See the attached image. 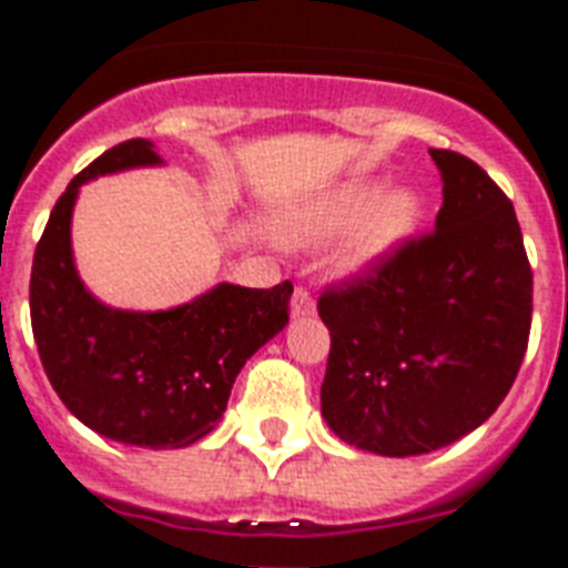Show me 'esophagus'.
Wrapping results in <instances>:
<instances>
[{"mask_svg": "<svg viewBox=\"0 0 568 568\" xmlns=\"http://www.w3.org/2000/svg\"><path fill=\"white\" fill-rule=\"evenodd\" d=\"M315 312V297L303 288V285H297L292 294V315L294 317H306Z\"/></svg>", "mask_w": 568, "mask_h": 568, "instance_id": "esophagus-1", "label": "esophagus"}]
</instances>
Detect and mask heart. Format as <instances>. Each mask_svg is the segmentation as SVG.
Masks as SVG:
<instances>
[{
	"mask_svg": "<svg viewBox=\"0 0 568 568\" xmlns=\"http://www.w3.org/2000/svg\"><path fill=\"white\" fill-rule=\"evenodd\" d=\"M376 195V186H349L297 206L280 221V239L292 247H324L353 230L341 251V268L353 274L373 268L412 236L419 219L417 197L408 189H394L382 201Z\"/></svg>",
	"mask_w": 568,
	"mask_h": 568,
	"instance_id": "obj_1",
	"label": "heart"
}]
</instances>
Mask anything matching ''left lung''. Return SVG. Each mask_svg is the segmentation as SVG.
Here are the masks:
<instances>
[{"label": "left lung", "instance_id": "8db88e82", "mask_svg": "<svg viewBox=\"0 0 568 568\" xmlns=\"http://www.w3.org/2000/svg\"><path fill=\"white\" fill-rule=\"evenodd\" d=\"M428 154L444 178L435 230L317 297L332 338L321 414L341 440L388 458L481 426L531 332L534 274L510 197L469 156Z\"/></svg>", "mask_w": 568, "mask_h": 568}]
</instances>
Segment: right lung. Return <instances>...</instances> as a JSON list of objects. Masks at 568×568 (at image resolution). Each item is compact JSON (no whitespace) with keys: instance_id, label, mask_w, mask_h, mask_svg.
Masks as SVG:
<instances>
[{"instance_id":"add662e5","label":"right lung","mask_w":568,"mask_h":568,"mask_svg":"<svg viewBox=\"0 0 568 568\" xmlns=\"http://www.w3.org/2000/svg\"><path fill=\"white\" fill-rule=\"evenodd\" d=\"M154 142L128 140L92 160L58 197L31 265V329L52 388L92 432L142 449H183L210 435L244 362L288 324L292 283H219L165 312L110 308L72 260V206L99 174L156 165Z\"/></svg>"}]
</instances>
